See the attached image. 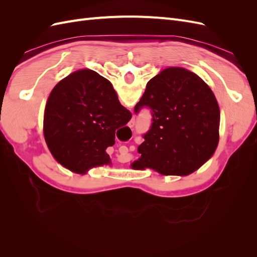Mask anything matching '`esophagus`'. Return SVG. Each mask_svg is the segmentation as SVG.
I'll use <instances>...</instances> for the list:
<instances>
[{"instance_id": "1", "label": "esophagus", "mask_w": 257, "mask_h": 257, "mask_svg": "<svg viewBox=\"0 0 257 257\" xmlns=\"http://www.w3.org/2000/svg\"><path fill=\"white\" fill-rule=\"evenodd\" d=\"M128 125H130V127H133V126L135 125V120H134V119L131 120L130 123H128Z\"/></svg>"}]
</instances>
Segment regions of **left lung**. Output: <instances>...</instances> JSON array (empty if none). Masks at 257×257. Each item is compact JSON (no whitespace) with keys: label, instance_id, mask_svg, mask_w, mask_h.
<instances>
[{"label":"left lung","instance_id":"1","mask_svg":"<svg viewBox=\"0 0 257 257\" xmlns=\"http://www.w3.org/2000/svg\"><path fill=\"white\" fill-rule=\"evenodd\" d=\"M148 107L152 124L138 147L134 169L151 168L165 176L197 170L219 144L220 108L208 84L193 72L168 67L147 83L136 113Z\"/></svg>","mask_w":257,"mask_h":257}]
</instances>
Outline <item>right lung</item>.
Returning <instances> with one entry per match:
<instances>
[{"instance_id":"1","label":"right lung","mask_w":257,"mask_h":257,"mask_svg":"<svg viewBox=\"0 0 257 257\" xmlns=\"http://www.w3.org/2000/svg\"><path fill=\"white\" fill-rule=\"evenodd\" d=\"M112 84L91 69L62 79L51 91L44 114V136L61 165L77 174L110 164L108 147L115 130L131 120Z\"/></svg>"}]
</instances>
